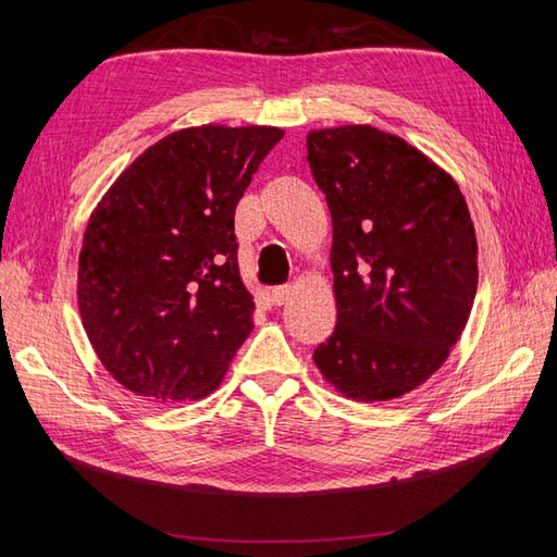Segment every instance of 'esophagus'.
<instances>
[{
	"label": "esophagus",
	"instance_id": "obj_1",
	"mask_svg": "<svg viewBox=\"0 0 557 557\" xmlns=\"http://www.w3.org/2000/svg\"><path fill=\"white\" fill-rule=\"evenodd\" d=\"M289 294H292V287H287V285H282V287H275V289H272V292H270V301H272V306H282V304H287Z\"/></svg>",
	"mask_w": 557,
	"mask_h": 557
}]
</instances>
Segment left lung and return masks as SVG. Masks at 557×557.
<instances>
[{"instance_id": "1", "label": "left lung", "mask_w": 557, "mask_h": 557, "mask_svg": "<svg viewBox=\"0 0 557 557\" xmlns=\"http://www.w3.org/2000/svg\"><path fill=\"white\" fill-rule=\"evenodd\" d=\"M333 218L337 325L313 361L342 395L385 401L441 369L474 306L479 265L453 176L373 126L306 138Z\"/></svg>"}]
</instances>
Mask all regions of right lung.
Wrapping results in <instances>:
<instances>
[{
  "label": "right lung",
  "mask_w": 557,
  "mask_h": 557,
  "mask_svg": "<svg viewBox=\"0 0 557 557\" xmlns=\"http://www.w3.org/2000/svg\"><path fill=\"white\" fill-rule=\"evenodd\" d=\"M275 126H194L150 146L90 215L78 309L114 381L156 401L210 395L253 330L234 210Z\"/></svg>",
  "instance_id": "obj_1"
}]
</instances>
